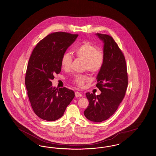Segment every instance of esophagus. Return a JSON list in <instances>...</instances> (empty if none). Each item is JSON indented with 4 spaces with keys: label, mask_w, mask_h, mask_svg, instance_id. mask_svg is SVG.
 I'll use <instances>...</instances> for the list:
<instances>
[{
    "label": "esophagus",
    "mask_w": 156,
    "mask_h": 156,
    "mask_svg": "<svg viewBox=\"0 0 156 156\" xmlns=\"http://www.w3.org/2000/svg\"><path fill=\"white\" fill-rule=\"evenodd\" d=\"M75 95H76V97H82V94L80 93V92H76V93H75Z\"/></svg>",
    "instance_id": "esophagus-1"
}]
</instances>
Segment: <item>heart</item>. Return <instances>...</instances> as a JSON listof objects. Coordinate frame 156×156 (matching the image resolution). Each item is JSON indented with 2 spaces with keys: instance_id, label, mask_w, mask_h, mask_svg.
Masks as SVG:
<instances>
[{
  "instance_id": "obj_1",
  "label": "heart",
  "mask_w": 156,
  "mask_h": 156,
  "mask_svg": "<svg viewBox=\"0 0 156 156\" xmlns=\"http://www.w3.org/2000/svg\"><path fill=\"white\" fill-rule=\"evenodd\" d=\"M76 57L84 61V69L91 73L97 74L100 71L104 63V54L98 46L90 42H84L78 46L74 51ZM72 55L65 53L62 56L61 65L62 69L68 70L71 66ZM90 78L87 74H75L73 82L80 87H82L85 82H88Z\"/></svg>"
}]
</instances>
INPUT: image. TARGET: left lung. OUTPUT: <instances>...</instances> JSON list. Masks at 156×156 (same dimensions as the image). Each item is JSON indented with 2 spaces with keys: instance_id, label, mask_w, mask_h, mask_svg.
<instances>
[{
  "instance_id": "8db88e82",
  "label": "left lung",
  "mask_w": 156,
  "mask_h": 156,
  "mask_svg": "<svg viewBox=\"0 0 156 156\" xmlns=\"http://www.w3.org/2000/svg\"><path fill=\"white\" fill-rule=\"evenodd\" d=\"M104 43V63L97 76L99 95L87 93L88 107L85 117L94 122L106 120L116 112L124 98L128 86L126 62L122 51L110 35L97 34Z\"/></svg>"
}]
</instances>
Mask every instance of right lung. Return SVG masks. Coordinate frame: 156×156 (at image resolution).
I'll return each instance as SVG.
<instances>
[{
    "label": "right lung",
    "instance_id": "obj_1",
    "mask_svg": "<svg viewBox=\"0 0 156 156\" xmlns=\"http://www.w3.org/2000/svg\"><path fill=\"white\" fill-rule=\"evenodd\" d=\"M78 34L57 32L43 38L30 55L25 74V83L32 108L37 116L46 121H55L63 116L75 97L66 87L52 86L55 74L61 70V59Z\"/></svg>",
    "mask_w": 156,
    "mask_h": 156
}]
</instances>
